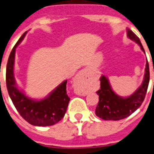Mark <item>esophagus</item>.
Segmentation results:
<instances>
[{
    "instance_id": "34e87169",
    "label": "esophagus",
    "mask_w": 154,
    "mask_h": 154,
    "mask_svg": "<svg viewBox=\"0 0 154 154\" xmlns=\"http://www.w3.org/2000/svg\"><path fill=\"white\" fill-rule=\"evenodd\" d=\"M87 80H88V70L87 69L81 70L76 77V81H85Z\"/></svg>"
}]
</instances>
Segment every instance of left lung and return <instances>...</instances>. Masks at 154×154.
Segmentation results:
<instances>
[{
    "label": "left lung",
    "mask_w": 154,
    "mask_h": 154,
    "mask_svg": "<svg viewBox=\"0 0 154 154\" xmlns=\"http://www.w3.org/2000/svg\"><path fill=\"white\" fill-rule=\"evenodd\" d=\"M127 36L140 45L145 53L139 37L130 29H127ZM101 88L96 93L99 95V101L95 109L97 117L104 120H120L130 116L142 105L147 91L149 81V63L146 61L143 82L134 93L127 97L117 95L110 86L109 80L103 75L100 78Z\"/></svg>",
    "instance_id": "obj_1"
}]
</instances>
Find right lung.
Returning <instances> with one entry per match:
<instances>
[{"label": "right lung", "instance_id": "add662e5", "mask_svg": "<svg viewBox=\"0 0 154 154\" xmlns=\"http://www.w3.org/2000/svg\"><path fill=\"white\" fill-rule=\"evenodd\" d=\"M25 32L14 45L9 56L6 68V85L9 96L15 109L25 121L36 126L53 125L60 121L65 116L69 98L66 94V82L59 85L51 94L41 101H34L20 91L16 86L14 77L15 49L25 38Z\"/></svg>", "mask_w": 154, "mask_h": 154}]
</instances>
